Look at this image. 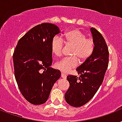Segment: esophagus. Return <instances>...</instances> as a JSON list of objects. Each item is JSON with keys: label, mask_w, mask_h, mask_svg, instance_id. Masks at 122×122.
Masks as SVG:
<instances>
[{"label": "esophagus", "mask_w": 122, "mask_h": 122, "mask_svg": "<svg viewBox=\"0 0 122 122\" xmlns=\"http://www.w3.org/2000/svg\"><path fill=\"white\" fill-rule=\"evenodd\" d=\"M61 77H63V78H64V79H66V75L65 73L61 72Z\"/></svg>", "instance_id": "obj_1"}]
</instances>
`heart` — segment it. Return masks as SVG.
<instances>
[{
	"label": "heart",
	"instance_id": "heart-1",
	"mask_svg": "<svg viewBox=\"0 0 122 122\" xmlns=\"http://www.w3.org/2000/svg\"><path fill=\"white\" fill-rule=\"evenodd\" d=\"M63 39L66 45L73 46L71 57H65L55 64L56 68L64 72H68L71 69L77 67L79 60L85 61L89 58L94 50V41L91 38H86V36L77 29L70 30L64 33ZM63 41L56 36L51 42V51L54 56H61L63 49Z\"/></svg>",
	"mask_w": 122,
	"mask_h": 122
}]
</instances>
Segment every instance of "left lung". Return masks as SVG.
<instances>
[{
	"instance_id": "left-lung-1",
	"label": "left lung",
	"mask_w": 122,
	"mask_h": 122,
	"mask_svg": "<svg viewBox=\"0 0 122 122\" xmlns=\"http://www.w3.org/2000/svg\"><path fill=\"white\" fill-rule=\"evenodd\" d=\"M91 31L94 41V50L79 67L77 76L69 75L66 78L70 83L65 98L67 103L74 107L83 106L93 98L102 83L109 63V50L102 34L95 28Z\"/></svg>"
}]
</instances>
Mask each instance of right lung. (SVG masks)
I'll return each instance as SVG.
<instances>
[{
    "label": "right lung",
    "instance_id": "obj_1",
    "mask_svg": "<svg viewBox=\"0 0 122 122\" xmlns=\"http://www.w3.org/2000/svg\"><path fill=\"white\" fill-rule=\"evenodd\" d=\"M60 32L56 25L43 23L33 27L18 41L13 60L16 81L22 95L31 104L45 103L60 70L51 67V42Z\"/></svg>",
    "mask_w": 122,
    "mask_h": 122
}]
</instances>
